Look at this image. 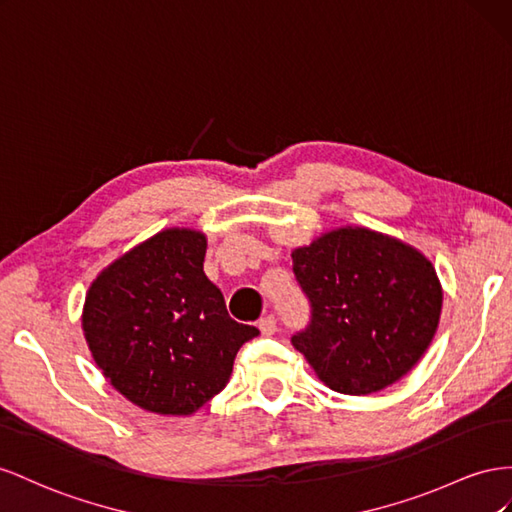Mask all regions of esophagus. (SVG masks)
<instances>
[{
    "mask_svg": "<svg viewBox=\"0 0 512 512\" xmlns=\"http://www.w3.org/2000/svg\"><path fill=\"white\" fill-rule=\"evenodd\" d=\"M259 330H261V334H266V337H270V334H274V332H276V319H274V315L261 317V319H259Z\"/></svg>",
    "mask_w": 512,
    "mask_h": 512,
    "instance_id": "obj_1",
    "label": "esophagus"
}]
</instances>
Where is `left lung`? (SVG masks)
<instances>
[{"instance_id": "8db88e82", "label": "left lung", "mask_w": 512, "mask_h": 512, "mask_svg": "<svg viewBox=\"0 0 512 512\" xmlns=\"http://www.w3.org/2000/svg\"><path fill=\"white\" fill-rule=\"evenodd\" d=\"M294 276L311 319L291 337L317 377L343 394H371L401 379L427 347L442 287L416 248L364 227H343L296 248Z\"/></svg>"}]
</instances>
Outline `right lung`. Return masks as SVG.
I'll list each match as a JSON object with an SVG mask.
<instances>
[{
	"label": "right lung",
	"mask_w": 512,
	"mask_h": 512,
	"mask_svg": "<svg viewBox=\"0 0 512 512\" xmlns=\"http://www.w3.org/2000/svg\"><path fill=\"white\" fill-rule=\"evenodd\" d=\"M206 236L165 229L102 270L85 298L83 332L128 401L186 416L221 392L255 326L231 319L203 272Z\"/></svg>",
	"instance_id": "right-lung-1"
}]
</instances>
